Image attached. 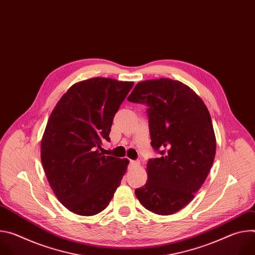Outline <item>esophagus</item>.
<instances>
[{
    "mask_svg": "<svg viewBox=\"0 0 255 255\" xmlns=\"http://www.w3.org/2000/svg\"><path fill=\"white\" fill-rule=\"evenodd\" d=\"M139 161L138 160H130V162H129V164H130V166L131 167H137L138 165H139Z\"/></svg>",
    "mask_w": 255,
    "mask_h": 255,
    "instance_id": "esophagus-1",
    "label": "esophagus"
}]
</instances>
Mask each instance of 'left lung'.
Instances as JSON below:
<instances>
[{
  "instance_id": "8db88e82",
  "label": "left lung",
  "mask_w": 255,
  "mask_h": 255,
  "mask_svg": "<svg viewBox=\"0 0 255 255\" xmlns=\"http://www.w3.org/2000/svg\"><path fill=\"white\" fill-rule=\"evenodd\" d=\"M147 107L151 146L148 179L135 190L142 206L170 215L187 206L214 162L216 138L210 113L188 86L169 79L138 83L127 99Z\"/></svg>"
}]
</instances>
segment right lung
Listing matches in <instances>:
<instances>
[{
    "mask_svg": "<svg viewBox=\"0 0 255 255\" xmlns=\"http://www.w3.org/2000/svg\"><path fill=\"white\" fill-rule=\"evenodd\" d=\"M132 82L94 78L71 86L48 119L41 161L58 201L70 212L93 216L112 200L129 160L103 155L111 126Z\"/></svg>",
    "mask_w": 255,
    "mask_h": 255,
    "instance_id": "add662e5",
    "label": "right lung"
}]
</instances>
